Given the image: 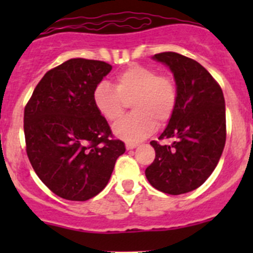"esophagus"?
<instances>
[{
	"mask_svg": "<svg viewBox=\"0 0 253 253\" xmlns=\"http://www.w3.org/2000/svg\"><path fill=\"white\" fill-rule=\"evenodd\" d=\"M137 145H138V143H132V142H127L126 143L127 149H133V148H136Z\"/></svg>",
	"mask_w": 253,
	"mask_h": 253,
	"instance_id": "esophagus-1",
	"label": "esophagus"
}]
</instances>
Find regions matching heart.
<instances>
[{
    "label": "heart",
    "instance_id": "b5f03b06",
    "mask_svg": "<svg viewBox=\"0 0 253 253\" xmlns=\"http://www.w3.org/2000/svg\"><path fill=\"white\" fill-rule=\"evenodd\" d=\"M131 101L132 114L117 122L115 133L126 141H139L171 120L177 104V88L171 77L154 68L134 65L114 79V86L100 82L93 90V103L109 122L121 119Z\"/></svg>",
    "mask_w": 253,
    "mask_h": 253
}]
</instances>
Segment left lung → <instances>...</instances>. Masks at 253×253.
Segmentation results:
<instances>
[{"instance_id":"8db88e82","label":"left lung","mask_w":253,"mask_h":253,"mask_svg":"<svg viewBox=\"0 0 253 253\" xmlns=\"http://www.w3.org/2000/svg\"><path fill=\"white\" fill-rule=\"evenodd\" d=\"M174 73L177 104L159 139L152 141L155 159L145 169L153 187L182 195L200 187L215 169L226 139L225 101L218 82L197 61L176 52L154 55Z\"/></svg>"}]
</instances>
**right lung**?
<instances>
[{"mask_svg": "<svg viewBox=\"0 0 253 253\" xmlns=\"http://www.w3.org/2000/svg\"><path fill=\"white\" fill-rule=\"evenodd\" d=\"M111 68L104 61L71 58L45 73L24 108L30 164L65 200L86 201L101 192L126 150L93 103L94 88Z\"/></svg>", "mask_w": 253, "mask_h": 253, "instance_id": "right-lung-1", "label": "right lung"}]
</instances>
